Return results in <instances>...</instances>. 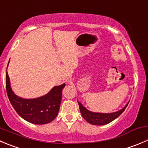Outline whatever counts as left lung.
Returning <instances> with one entry per match:
<instances>
[{"label":"left lung","mask_w":148,"mask_h":148,"mask_svg":"<svg viewBox=\"0 0 148 148\" xmlns=\"http://www.w3.org/2000/svg\"><path fill=\"white\" fill-rule=\"evenodd\" d=\"M129 103L130 102H128L127 103V105L122 109H121V110L114 113H110V114L92 112L90 110H87L85 107H84L82 106V104L81 103H79V102H78V104L82 116L83 118L87 122L91 124H93V125H105V124H108V123L111 122V121H114L116 118H118L124 112V110L127 108V106H128Z\"/></svg>","instance_id":"obj_1"}]
</instances>
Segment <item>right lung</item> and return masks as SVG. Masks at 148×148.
<instances>
[{
  "mask_svg": "<svg viewBox=\"0 0 148 148\" xmlns=\"http://www.w3.org/2000/svg\"><path fill=\"white\" fill-rule=\"evenodd\" d=\"M65 85L55 86L48 94L40 97L25 99L14 94L8 72L5 74V87L10 103L21 118L34 124H48L55 119L58 114L62 90Z\"/></svg>",
  "mask_w": 148,
  "mask_h": 148,
  "instance_id": "add662e5",
  "label": "right lung"
}]
</instances>
